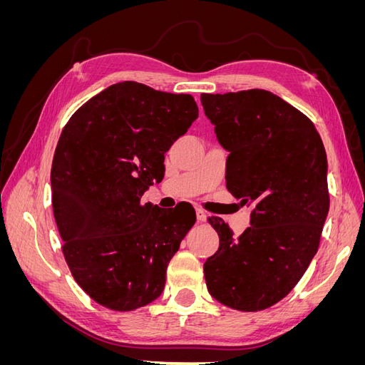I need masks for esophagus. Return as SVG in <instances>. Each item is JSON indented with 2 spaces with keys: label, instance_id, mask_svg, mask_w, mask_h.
<instances>
[{
  "label": "esophagus",
  "instance_id": "1",
  "mask_svg": "<svg viewBox=\"0 0 365 365\" xmlns=\"http://www.w3.org/2000/svg\"><path fill=\"white\" fill-rule=\"evenodd\" d=\"M195 210H196V219H197V222H204V220H205V216H207L204 210H202V208H200V207H196Z\"/></svg>",
  "mask_w": 365,
  "mask_h": 365
}]
</instances>
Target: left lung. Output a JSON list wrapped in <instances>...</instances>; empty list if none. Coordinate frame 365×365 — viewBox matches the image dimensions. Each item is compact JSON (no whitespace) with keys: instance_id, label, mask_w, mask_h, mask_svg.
Segmentation results:
<instances>
[{"instance_id":"obj_1","label":"left lung","mask_w":365,"mask_h":365,"mask_svg":"<svg viewBox=\"0 0 365 365\" xmlns=\"http://www.w3.org/2000/svg\"><path fill=\"white\" fill-rule=\"evenodd\" d=\"M227 158V189L251 205L239 237L222 219L208 222L219 248L204 263L207 289L242 312L271 307L303 277L329 212L327 157L303 113L264 90L201 94Z\"/></svg>"}]
</instances>
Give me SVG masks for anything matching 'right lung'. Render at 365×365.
Listing matches in <instances>:
<instances>
[{
    "label": "right lung",
    "mask_w": 365,
    "mask_h": 365,
    "mask_svg": "<svg viewBox=\"0 0 365 365\" xmlns=\"http://www.w3.org/2000/svg\"><path fill=\"white\" fill-rule=\"evenodd\" d=\"M197 118L190 94L118 82L63 126L51 164V205L76 283L120 312L158 298L193 207L141 204L164 176V153Z\"/></svg>",
    "instance_id": "obj_1"
}]
</instances>
